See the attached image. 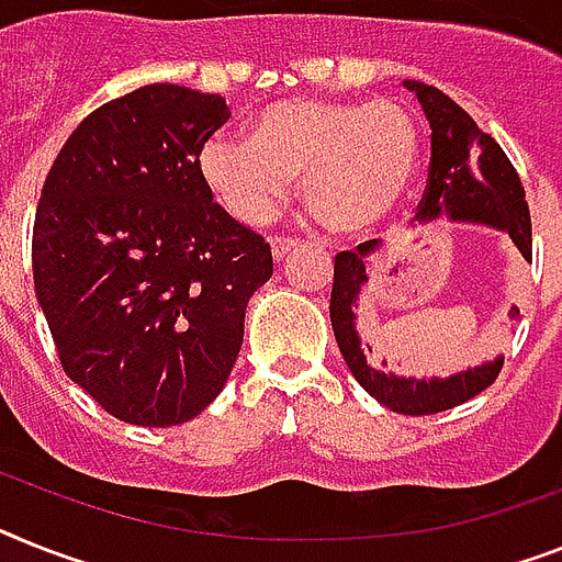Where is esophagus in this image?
<instances>
[{"mask_svg": "<svg viewBox=\"0 0 562 562\" xmlns=\"http://www.w3.org/2000/svg\"><path fill=\"white\" fill-rule=\"evenodd\" d=\"M295 247H299V240L276 238V240H272V258H276V261H284L286 255H290Z\"/></svg>", "mask_w": 562, "mask_h": 562, "instance_id": "esophagus-1", "label": "esophagus"}]
</instances>
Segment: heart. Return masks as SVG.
I'll return each mask as SVG.
<instances>
[{
    "instance_id": "heart-1",
    "label": "heart",
    "mask_w": 562,
    "mask_h": 562,
    "mask_svg": "<svg viewBox=\"0 0 562 562\" xmlns=\"http://www.w3.org/2000/svg\"><path fill=\"white\" fill-rule=\"evenodd\" d=\"M198 166L238 224H267L301 178L304 198L336 232H368L414 187L419 134L402 105L292 97L255 120L252 137L212 134Z\"/></svg>"
}]
</instances>
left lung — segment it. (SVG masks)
Returning a JSON list of instances; mask_svg holds the SVG:
<instances>
[{"instance_id": "8db88e82", "label": "left lung", "mask_w": 562, "mask_h": 562, "mask_svg": "<svg viewBox=\"0 0 562 562\" xmlns=\"http://www.w3.org/2000/svg\"><path fill=\"white\" fill-rule=\"evenodd\" d=\"M405 88L419 100L422 111L430 123V171L428 187L419 201L416 221L419 224H480L488 229L505 232L520 249L522 258L531 261V217H528L526 192L520 175L494 137L482 132L468 111L459 109L451 97L425 82L405 80ZM375 240L359 244L353 252H338L333 267L330 322L336 333L338 350L356 382L379 402L405 416L442 414L480 396L503 370L505 356L485 359L474 368L459 373L414 379L387 370V359L361 345L356 330V313L364 286L370 284V258L375 255ZM520 313V310H517Z\"/></svg>"}]
</instances>
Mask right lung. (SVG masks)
<instances>
[{
  "label": "right lung",
  "instance_id": "add662e5",
  "mask_svg": "<svg viewBox=\"0 0 562 562\" xmlns=\"http://www.w3.org/2000/svg\"><path fill=\"white\" fill-rule=\"evenodd\" d=\"M226 120L224 97L143 86L91 111L42 187L36 301L68 379L128 425L169 428L215 402L272 276L270 244L198 166Z\"/></svg>",
  "mask_w": 562,
  "mask_h": 562
}]
</instances>
